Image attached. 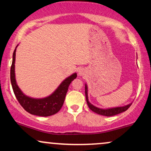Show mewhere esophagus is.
I'll use <instances>...</instances> for the list:
<instances>
[{
    "instance_id": "1",
    "label": "esophagus",
    "mask_w": 151,
    "mask_h": 151,
    "mask_svg": "<svg viewBox=\"0 0 151 151\" xmlns=\"http://www.w3.org/2000/svg\"><path fill=\"white\" fill-rule=\"evenodd\" d=\"M84 72H85V70L84 69H80L79 70V76H83L84 74Z\"/></svg>"
}]
</instances>
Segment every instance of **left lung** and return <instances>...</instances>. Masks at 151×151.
<instances>
[{"mask_svg": "<svg viewBox=\"0 0 151 151\" xmlns=\"http://www.w3.org/2000/svg\"><path fill=\"white\" fill-rule=\"evenodd\" d=\"M85 96L86 103H87L88 106L93 112L96 114H99L101 116H112L117 115V114L122 113V112L126 111L131 106L132 103H130L129 104L123 106H116V107H111V108L107 109H101L99 108L96 106L93 105L89 101V97H88V86L87 84H85Z\"/></svg>", "mask_w": 151, "mask_h": 151, "instance_id": "1", "label": "left lung"}]
</instances>
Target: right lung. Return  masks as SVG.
<instances>
[{
  "mask_svg": "<svg viewBox=\"0 0 151 151\" xmlns=\"http://www.w3.org/2000/svg\"><path fill=\"white\" fill-rule=\"evenodd\" d=\"M18 45L13 52V62L10 67V81L12 87L18 101L26 111L32 115L39 116H50L57 114L62 108L70 84L77 77L73 73L62 81L55 91L49 96L44 98H32L27 96L21 91L17 84L15 73V52Z\"/></svg>",
  "mask_w": 151,
  "mask_h": 151,
  "instance_id": "add662e5",
  "label": "right lung"
}]
</instances>
